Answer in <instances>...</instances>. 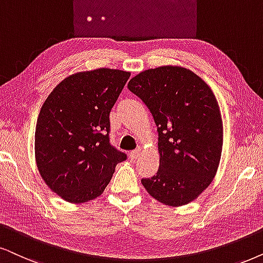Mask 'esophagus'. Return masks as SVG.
<instances>
[{"label": "esophagus", "instance_id": "esophagus-1", "mask_svg": "<svg viewBox=\"0 0 263 263\" xmlns=\"http://www.w3.org/2000/svg\"><path fill=\"white\" fill-rule=\"evenodd\" d=\"M139 153H141V149H135V151H132L129 153V156H131V159H137Z\"/></svg>", "mask_w": 263, "mask_h": 263}]
</instances>
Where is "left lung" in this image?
I'll use <instances>...</instances> for the list:
<instances>
[{
  "label": "left lung",
  "instance_id": "left-lung-1",
  "mask_svg": "<svg viewBox=\"0 0 263 263\" xmlns=\"http://www.w3.org/2000/svg\"><path fill=\"white\" fill-rule=\"evenodd\" d=\"M127 87L158 126L160 165L142 184L168 206L187 205L211 184L221 160L223 124L217 99L197 74L178 65L139 72Z\"/></svg>",
  "mask_w": 263,
  "mask_h": 263
}]
</instances>
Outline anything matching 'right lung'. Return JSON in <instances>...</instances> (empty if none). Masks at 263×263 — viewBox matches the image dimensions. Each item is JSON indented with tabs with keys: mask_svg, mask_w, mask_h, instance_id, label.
Listing matches in <instances>:
<instances>
[{
	"mask_svg": "<svg viewBox=\"0 0 263 263\" xmlns=\"http://www.w3.org/2000/svg\"><path fill=\"white\" fill-rule=\"evenodd\" d=\"M129 72L101 68L65 78L49 93L35 131L39 172L65 201L96 199L126 154L109 143L111 108Z\"/></svg>",
	"mask_w": 263,
	"mask_h": 263,
	"instance_id": "1",
	"label": "right lung"
}]
</instances>
